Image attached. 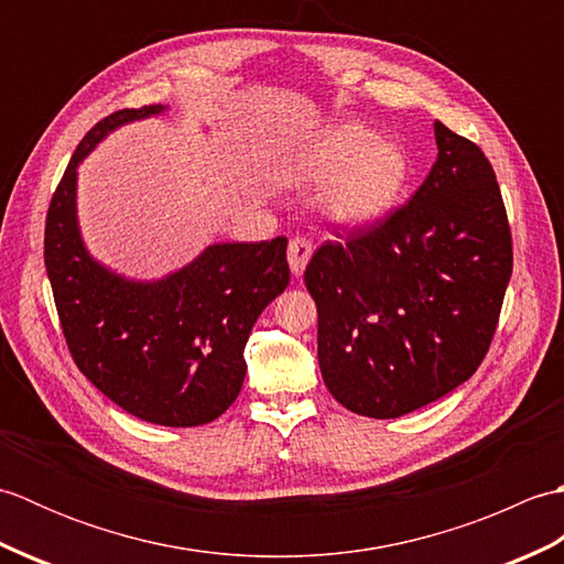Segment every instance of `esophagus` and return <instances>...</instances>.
I'll use <instances>...</instances> for the list:
<instances>
[{
  "label": "esophagus",
  "instance_id": "obj_1",
  "mask_svg": "<svg viewBox=\"0 0 564 564\" xmlns=\"http://www.w3.org/2000/svg\"><path fill=\"white\" fill-rule=\"evenodd\" d=\"M310 257H313V245H310V239L293 237L289 245V263H291V271L295 275H303Z\"/></svg>",
  "mask_w": 564,
  "mask_h": 564
}]
</instances>
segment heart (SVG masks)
Returning a JSON list of instances; mask_svg holds the SVG:
<instances>
[{"label":"heart","instance_id":"obj_1","mask_svg":"<svg viewBox=\"0 0 564 564\" xmlns=\"http://www.w3.org/2000/svg\"><path fill=\"white\" fill-rule=\"evenodd\" d=\"M303 178L322 182V210L341 225H370L400 200L410 176L406 154L361 126H341L295 164Z\"/></svg>","mask_w":564,"mask_h":564}]
</instances>
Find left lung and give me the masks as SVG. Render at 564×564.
<instances>
[{
    "instance_id": "1",
    "label": "left lung",
    "mask_w": 564,
    "mask_h": 564,
    "mask_svg": "<svg viewBox=\"0 0 564 564\" xmlns=\"http://www.w3.org/2000/svg\"><path fill=\"white\" fill-rule=\"evenodd\" d=\"M438 158L404 206L339 232L305 269L317 358L346 410L394 419L482 364L511 279V227L485 152L434 123Z\"/></svg>"
}]
</instances>
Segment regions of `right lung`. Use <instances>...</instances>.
Returning <instances> with one entry per match:
<instances>
[{
  "instance_id": "add662e5",
  "label": "right lung",
  "mask_w": 564,
  "mask_h": 564,
  "mask_svg": "<svg viewBox=\"0 0 564 564\" xmlns=\"http://www.w3.org/2000/svg\"><path fill=\"white\" fill-rule=\"evenodd\" d=\"M160 111H113L82 138L47 206L45 271L67 349L91 386L142 422L200 426L242 390L249 332L291 281L289 239L213 245L154 283L94 261L77 227V164L113 128Z\"/></svg>"
}]
</instances>
